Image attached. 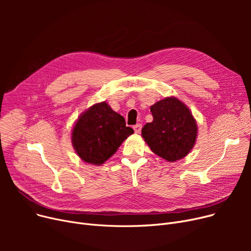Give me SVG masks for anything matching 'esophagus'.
<instances>
[{
    "label": "esophagus",
    "mask_w": 251,
    "mask_h": 251,
    "mask_svg": "<svg viewBox=\"0 0 251 251\" xmlns=\"http://www.w3.org/2000/svg\"><path fill=\"white\" fill-rule=\"evenodd\" d=\"M141 127H142V125H141V124H136V125H134V126H133L134 132H135V133H140V131H141Z\"/></svg>",
    "instance_id": "obj_1"
}]
</instances>
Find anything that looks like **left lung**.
Segmentation results:
<instances>
[{"label": "left lung", "mask_w": 251, "mask_h": 251, "mask_svg": "<svg viewBox=\"0 0 251 251\" xmlns=\"http://www.w3.org/2000/svg\"><path fill=\"white\" fill-rule=\"evenodd\" d=\"M151 112L152 122L141 130L151 150L168 162L186 156L197 136L196 121L187 105L177 98H165L152 104Z\"/></svg>", "instance_id": "left-lung-1"}]
</instances>
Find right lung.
I'll list each match as a JSON object with an SVG mask.
<instances>
[{"label": "right lung", "mask_w": 251, "mask_h": 251, "mask_svg": "<svg viewBox=\"0 0 251 251\" xmlns=\"http://www.w3.org/2000/svg\"><path fill=\"white\" fill-rule=\"evenodd\" d=\"M133 132L132 128L126 126L125 119L102 101L94 104L78 118L71 140L82 161L100 166Z\"/></svg>", "instance_id": "1"}]
</instances>
